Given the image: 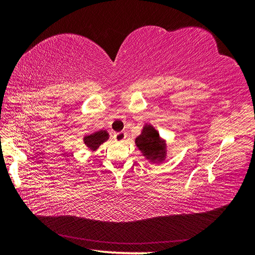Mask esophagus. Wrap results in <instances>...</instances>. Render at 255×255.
I'll list each match as a JSON object with an SVG mask.
<instances>
[{
    "instance_id": "1",
    "label": "esophagus",
    "mask_w": 255,
    "mask_h": 255,
    "mask_svg": "<svg viewBox=\"0 0 255 255\" xmlns=\"http://www.w3.org/2000/svg\"><path fill=\"white\" fill-rule=\"evenodd\" d=\"M126 139V132L125 131H119L115 133V140L118 141V143H123V141Z\"/></svg>"
}]
</instances>
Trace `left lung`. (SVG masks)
I'll return each instance as SVG.
<instances>
[{
  "mask_svg": "<svg viewBox=\"0 0 255 255\" xmlns=\"http://www.w3.org/2000/svg\"><path fill=\"white\" fill-rule=\"evenodd\" d=\"M138 149L152 162H162L165 158V143L152 126H145L141 133L135 139Z\"/></svg>",
  "mask_w": 255,
  "mask_h": 255,
  "instance_id": "1",
  "label": "left lung"
}]
</instances>
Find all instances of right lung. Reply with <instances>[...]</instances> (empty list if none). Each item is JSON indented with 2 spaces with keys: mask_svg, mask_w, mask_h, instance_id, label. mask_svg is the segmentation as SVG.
<instances>
[{
  "mask_svg": "<svg viewBox=\"0 0 255 255\" xmlns=\"http://www.w3.org/2000/svg\"><path fill=\"white\" fill-rule=\"evenodd\" d=\"M109 138V133H108L106 130H100V131H96L91 133V135H88L84 137V144L88 146L90 149L96 150L99 146H100L102 143Z\"/></svg>",
  "mask_w": 255,
  "mask_h": 255,
  "instance_id": "1",
  "label": "right lung"
}]
</instances>
